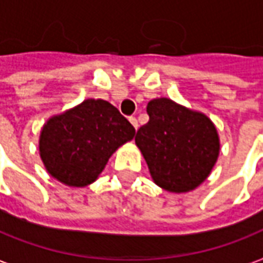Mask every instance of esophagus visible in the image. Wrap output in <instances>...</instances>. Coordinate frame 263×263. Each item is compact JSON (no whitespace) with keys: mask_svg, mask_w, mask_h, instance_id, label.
<instances>
[{"mask_svg":"<svg viewBox=\"0 0 263 263\" xmlns=\"http://www.w3.org/2000/svg\"><path fill=\"white\" fill-rule=\"evenodd\" d=\"M129 122H131L132 126H134L135 129H138V121H137V118H135V117H129Z\"/></svg>","mask_w":263,"mask_h":263,"instance_id":"obj_1","label":"esophagus"}]
</instances>
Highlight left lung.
<instances>
[{
  "mask_svg": "<svg viewBox=\"0 0 263 263\" xmlns=\"http://www.w3.org/2000/svg\"><path fill=\"white\" fill-rule=\"evenodd\" d=\"M148 124L135 142L158 186L170 192H189L211 174L219 155V138L212 121L168 98L148 102Z\"/></svg>",
  "mask_w": 263,
  "mask_h": 263,
  "instance_id": "8db88e82",
  "label": "left lung"
}]
</instances>
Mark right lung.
Instances as JSON below:
<instances>
[{
	"label": "right lung",
	"instance_id": "add662e5",
	"mask_svg": "<svg viewBox=\"0 0 263 263\" xmlns=\"http://www.w3.org/2000/svg\"><path fill=\"white\" fill-rule=\"evenodd\" d=\"M135 128L108 101L85 100L47 121L40 137V155L51 176L68 186L92 183Z\"/></svg>",
	"mask_w": 263,
	"mask_h": 263
}]
</instances>
